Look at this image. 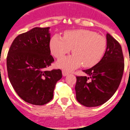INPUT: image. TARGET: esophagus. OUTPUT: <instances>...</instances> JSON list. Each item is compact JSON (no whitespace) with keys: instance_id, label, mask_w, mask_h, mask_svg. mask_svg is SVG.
I'll use <instances>...</instances> for the list:
<instances>
[{"instance_id":"esophagus-1","label":"esophagus","mask_w":130,"mask_h":130,"mask_svg":"<svg viewBox=\"0 0 130 130\" xmlns=\"http://www.w3.org/2000/svg\"><path fill=\"white\" fill-rule=\"evenodd\" d=\"M62 73H63V76H64V77H65V76H67V75H68L69 74V72H67V71L63 70V71H62Z\"/></svg>"}]
</instances>
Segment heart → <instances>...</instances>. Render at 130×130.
I'll use <instances>...</instances> for the list:
<instances>
[{
    "instance_id": "1",
    "label": "heart",
    "mask_w": 130,
    "mask_h": 130,
    "mask_svg": "<svg viewBox=\"0 0 130 130\" xmlns=\"http://www.w3.org/2000/svg\"><path fill=\"white\" fill-rule=\"evenodd\" d=\"M50 50L53 56L60 59L71 51L73 55L59 60L57 67L65 71H71L83 65L92 67L104 56L107 41L104 36L95 31L85 29L66 31L63 38L59 35L52 37Z\"/></svg>"
}]
</instances>
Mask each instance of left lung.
<instances>
[{
  "label": "left lung",
  "instance_id": "1",
  "mask_svg": "<svg viewBox=\"0 0 130 130\" xmlns=\"http://www.w3.org/2000/svg\"><path fill=\"white\" fill-rule=\"evenodd\" d=\"M104 56L92 68L84 70L87 76H77L76 98L82 105L95 107L107 102L117 90L122 78L124 59L120 44L107 33Z\"/></svg>",
  "mask_w": 130,
  "mask_h": 130
}]
</instances>
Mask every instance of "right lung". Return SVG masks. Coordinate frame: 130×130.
Returning a JSON list of instances; mask_svg holds the SVG:
<instances>
[{"instance_id": "add662e5", "label": "right lung", "mask_w": 130, "mask_h": 130, "mask_svg": "<svg viewBox=\"0 0 130 130\" xmlns=\"http://www.w3.org/2000/svg\"><path fill=\"white\" fill-rule=\"evenodd\" d=\"M49 27L34 28L18 35L6 57L8 76L18 95L25 102L43 105L50 102L61 69L47 71L54 61L50 55Z\"/></svg>"}]
</instances>
